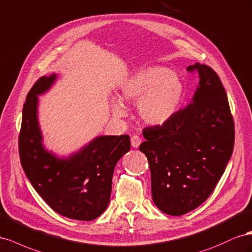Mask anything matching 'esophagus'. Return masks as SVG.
<instances>
[{"label": "esophagus", "mask_w": 252, "mask_h": 252, "mask_svg": "<svg viewBox=\"0 0 252 252\" xmlns=\"http://www.w3.org/2000/svg\"><path fill=\"white\" fill-rule=\"evenodd\" d=\"M131 143L133 148H138L141 143V138L137 135H133L131 137Z\"/></svg>", "instance_id": "1"}]
</instances>
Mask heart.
<instances>
[{
  "mask_svg": "<svg viewBox=\"0 0 252 252\" xmlns=\"http://www.w3.org/2000/svg\"><path fill=\"white\" fill-rule=\"evenodd\" d=\"M184 83L179 76L162 65H150L134 71L120 85L119 98L111 100L116 117L126 115L122 102H138L137 110L146 124L162 126L174 116L184 96Z\"/></svg>",
  "mask_w": 252,
  "mask_h": 252,
  "instance_id": "heart-1",
  "label": "heart"
}]
</instances>
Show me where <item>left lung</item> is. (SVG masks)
<instances>
[{
    "label": "left lung",
    "instance_id": "1",
    "mask_svg": "<svg viewBox=\"0 0 252 252\" xmlns=\"http://www.w3.org/2000/svg\"><path fill=\"white\" fill-rule=\"evenodd\" d=\"M195 70L199 82L191 102L167 124L142 131L151 171L152 198L169 215H183L209 197L232 155L234 125L219 76L205 64Z\"/></svg>",
    "mask_w": 252,
    "mask_h": 252
}]
</instances>
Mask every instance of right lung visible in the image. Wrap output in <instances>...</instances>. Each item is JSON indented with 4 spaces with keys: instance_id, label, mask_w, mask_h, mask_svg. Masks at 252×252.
<instances>
[{
    "instance_id": "obj_1",
    "label": "right lung",
    "mask_w": 252,
    "mask_h": 252,
    "mask_svg": "<svg viewBox=\"0 0 252 252\" xmlns=\"http://www.w3.org/2000/svg\"><path fill=\"white\" fill-rule=\"evenodd\" d=\"M43 76L28 93L19 137L21 163L39 195L54 211L78 220H93L109 206L115 166L131 148L130 136H97L68 156L45 148L39 124V96L57 80Z\"/></svg>"
}]
</instances>
